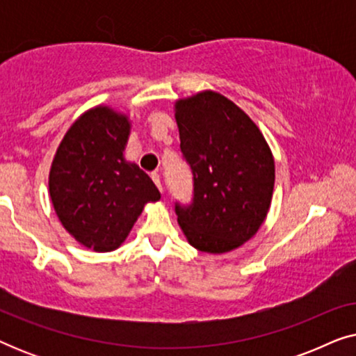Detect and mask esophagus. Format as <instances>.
<instances>
[{
    "mask_svg": "<svg viewBox=\"0 0 356 356\" xmlns=\"http://www.w3.org/2000/svg\"><path fill=\"white\" fill-rule=\"evenodd\" d=\"M152 179L155 183V186H157L160 189V193H163V186H162V181H160V177L157 173H152Z\"/></svg>",
    "mask_w": 356,
    "mask_h": 356,
    "instance_id": "obj_1",
    "label": "esophagus"
}]
</instances>
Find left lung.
<instances>
[{"label": "left lung", "mask_w": 356, "mask_h": 356, "mask_svg": "<svg viewBox=\"0 0 356 356\" xmlns=\"http://www.w3.org/2000/svg\"><path fill=\"white\" fill-rule=\"evenodd\" d=\"M179 147L193 172L189 206L175 204L188 243L222 254L256 235L269 212L274 157L254 121L212 90L175 104Z\"/></svg>", "instance_id": "1"}]
</instances>
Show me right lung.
Here are the masks:
<instances>
[{
	"label": "right lung",
	"instance_id": "add662e5",
	"mask_svg": "<svg viewBox=\"0 0 356 356\" xmlns=\"http://www.w3.org/2000/svg\"><path fill=\"white\" fill-rule=\"evenodd\" d=\"M128 116L99 105L77 118L53 159L48 188L63 227L89 250L113 251L160 193L147 173L124 159Z\"/></svg>",
	"mask_w": 356,
	"mask_h": 356
}]
</instances>
